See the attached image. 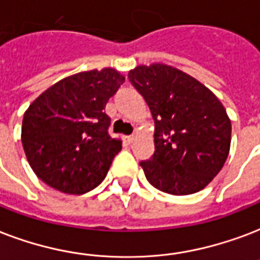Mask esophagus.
<instances>
[{
  "instance_id": "34e87169",
  "label": "esophagus",
  "mask_w": 260,
  "mask_h": 260,
  "mask_svg": "<svg viewBox=\"0 0 260 260\" xmlns=\"http://www.w3.org/2000/svg\"><path fill=\"white\" fill-rule=\"evenodd\" d=\"M124 140H125L128 144H131L135 140V136H125V138H124Z\"/></svg>"
}]
</instances>
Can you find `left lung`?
I'll return each instance as SVG.
<instances>
[{
	"label": "left lung",
	"mask_w": 260,
	"mask_h": 260,
	"mask_svg": "<svg viewBox=\"0 0 260 260\" xmlns=\"http://www.w3.org/2000/svg\"><path fill=\"white\" fill-rule=\"evenodd\" d=\"M128 79L154 120L155 151L140 162L148 183L170 195L207 187L231 150L232 124L219 99L195 77L161 62L139 65Z\"/></svg>",
	"instance_id": "left-lung-1"
}]
</instances>
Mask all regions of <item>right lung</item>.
<instances>
[{"label":"right lung","instance_id":"add662e5","mask_svg":"<svg viewBox=\"0 0 260 260\" xmlns=\"http://www.w3.org/2000/svg\"><path fill=\"white\" fill-rule=\"evenodd\" d=\"M125 77L117 69L79 72L43 91L25 110L21 143L31 169L57 191L82 195L104 181L121 140L104 109Z\"/></svg>","mask_w":260,"mask_h":260}]
</instances>
